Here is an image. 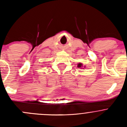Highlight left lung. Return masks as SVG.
Returning a JSON list of instances; mask_svg holds the SVG:
<instances>
[{"mask_svg": "<svg viewBox=\"0 0 127 127\" xmlns=\"http://www.w3.org/2000/svg\"><path fill=\"white\" fill-rule=\"evenodd\" d=\"M77 67H82V64L80 63H79V64H78V65H77ZM83 69H84V68H83Z\"/></svg>", "mask_w": 127, "mask_h": 127, "instance_id": "left-lung-1", "label": "left lung"}]
</instances>
